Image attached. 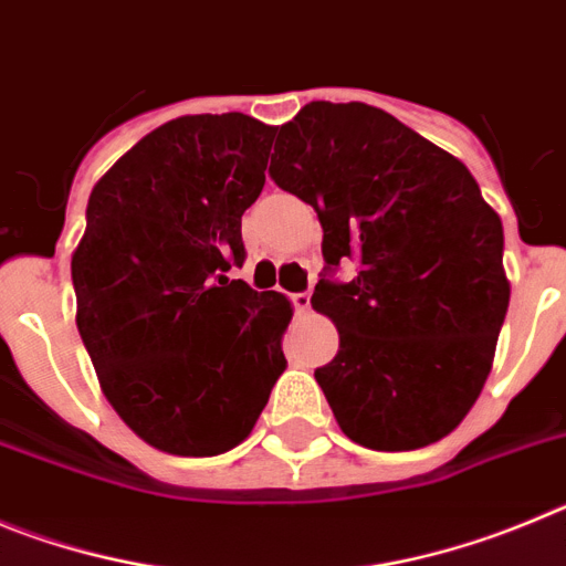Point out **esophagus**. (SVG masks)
<instances>
[{"label": "esophagus", "instance_id": "1", "mask_svg": "<svg viewBox=\"0 0 566 566\" xmlns=\"http://www.w3.org/2000/svg\"><path fill=\"white\" fill-rule=\"evenodd\" d=\"M290 304H293L298 313H304V310H310V290H302V293H290L287 295Z\"/></svg>", "mask_w": 566, "mask_h": 566}]
</instances>
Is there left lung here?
Here are the masks:
<instances>
[{"label":"left lung","mask_w":566,"mask_h":566,"mask_svg":"<svg viewBox=\"0 0 566 566\" xmlns=\"http://www.w3.org/2000/svg\"><path fill=\"white\" fill-rule=\"evenodd\" d=\"M273 151V182L324 228L310 302L340 335L315 369L335 420L375 451L442 440L485 386L511 302L502 220L457 157L378 106L313 101Z\"/></svg>","instance_id":"1"}]
</instances>
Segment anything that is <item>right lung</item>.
I'll return each mask as SVG.
<instances>
[{"label":"right lung","instance_id":"obj_1","mask_svg":"<svg viewBox=\"0 0 566 566\" xmlns=\"http://www.w3.org/2000/svg\"><path fill=\"white\" fill-rule=\"evenodd\" d=\"M273 137L239 112L169 120L90 195L75 324L112 409L169 454L239 446L287 364V298L228 276Z\"/></svg>","mask_w":566,"mask_h":566}]
</instances>
